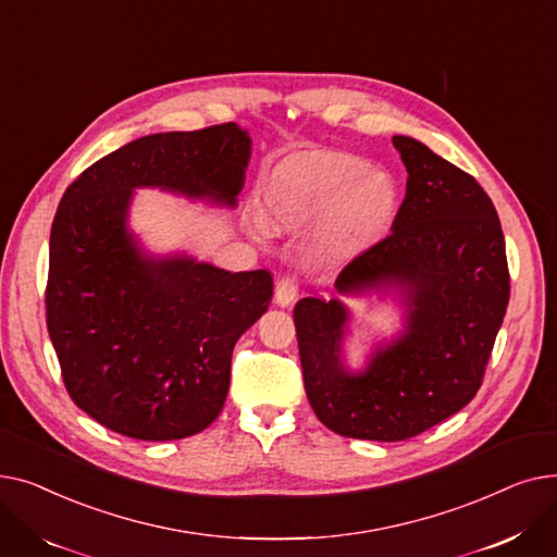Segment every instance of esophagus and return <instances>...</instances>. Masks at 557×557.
<instances>
[{
    "mask_svg": "<svg viewBox=\"0 0 557 557\" xmlns=\"http://www.w3.org/2000/svg\"><path fill=\"white\" fill-rule=\"evenodd\" d=\"M298 298V284L294 277H282L275 286V305L290 307Z\"/></svg>",
    "mask_w": 557,
    "mask_h": 557,
    "instance_id": "esophagus-1",
    "label": "esophagus"
}]
</instances>
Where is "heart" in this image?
Listing matches in <instances>:
<instances>
[{
	"label": "heart",
	"mask_w": 557,
	"mask_h": 557,
	"mask_svg": "<svg viewBox=\"0 0 557 557\" xmlns=\"http://www.w3.org/2000/svg\"><path fill=\"white\" fill-rule=\"evenodd\" d=\"M399 202L388 171L327 149L284 158L259 191L261 219L275 232H296L320 216L307 248L313 269H338L376 246L391 232Z\"/></svg>",
	"instance_id": "obj_1"
}]
</instances>
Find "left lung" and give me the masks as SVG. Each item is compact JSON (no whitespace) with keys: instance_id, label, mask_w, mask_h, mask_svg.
<instances>
[{"instance_id":"obj_1","label":"left lung","mask_w":557,"mask_h":557,"mask_svg":"<svg viewBox=\"0 0 557 557\" xmlns=\"http://www.w3.org/2000/svg\"><path fill=\"white\" fill-rule=\"evenodd\" d=\"M408 171L393 232L336 277V294L393 296L404 327L361 370L345 366L352 311L302 298L294 320L315 418L345 437L397 443L470 404L504 323L510 275L499 216L470 173L395 135Z\"/></svg>"}]
</instances>
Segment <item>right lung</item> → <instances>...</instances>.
<instances>
[{"mask_svg":"<svg viewBox=\"0 0 557 557\" xmlns=\"http://www.w3.org/2000/svg\"><path fill=\"white\" fill-rule=\"evenodd\" d=\"M250 149L237 124L146 135L85 169L58 205L47 330L70 397L114 433L181 441L221 413L234 343L267 313L273 277L153 255L128 214L146 187L237 208Z\"/></svg>","mask_w":557,"mask_h":557,"instance_id":"1","label":"right lung"}]
</instances>
